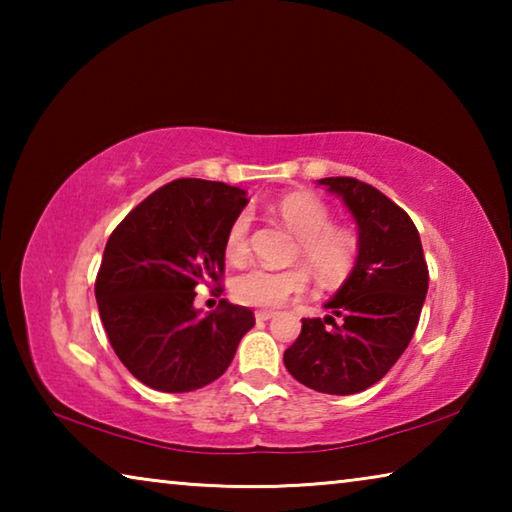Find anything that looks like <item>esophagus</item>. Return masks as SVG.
<instances>
[{"label":"esophagus","mask_w":512,"mask_h":512,"mask_svg":"<svg viewBox=\"0 0 512 512\" xmlns=\"http://www.w3.org/2000/svg\"><path fill=\"white\" fill-rule=\"evenodd\" d=\"M273 316H275V311H268V309L255 311V320H257V323H264V320H271Z\"/></svg>","instance_id":"esophagus-1"}]
</instances>
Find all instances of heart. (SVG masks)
Segmentation results:
<instances>
[{
    "label": "heart",
    "instance_id": "1",
    "mask_svg": "<svg viewBox=\"0 0 512 512\" xmlns=\"http://www.w3.org/2000/svg\"><path fill=\"white\" fill-rule=\"evenodd\" d=\"M277 214L298 237V255L320 282L336 284L352 271L359 253V239L352 230L332 223L327 205L311 194H289L277 203ZM250 214L241 212L225 235V257L241 262L248 255ZM305 268L253 266L232 280V296L237 302L259 309H277L307 289Z\"/></svg>",
    "mask_w": 512,
    "mask_h": 512
}]
</instances>
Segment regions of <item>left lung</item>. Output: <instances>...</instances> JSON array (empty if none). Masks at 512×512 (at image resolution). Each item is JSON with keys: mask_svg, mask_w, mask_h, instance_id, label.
Masks as SVG:
<instances>
[{"mask_svg": "<svg viewBox=\"0 0 512 512\" xmlns=\"http://www.w3.org/2000/svg\"><path fill=\"white\" fill-rule=\"evenodd\" d=\"M357 223L359 253L350 275L325 302V318H302L284 366L307 388L354 395L370 388L402 357L418 327L429 271L418 228L402 207L357 178H320ZM342 325L333 323V316ZM332 324V328H327Z\"/></svg>", "mask_w": 512, "mask_h": 512, "instance_id": "obj_1", "label": "left lung"}]
</instances>
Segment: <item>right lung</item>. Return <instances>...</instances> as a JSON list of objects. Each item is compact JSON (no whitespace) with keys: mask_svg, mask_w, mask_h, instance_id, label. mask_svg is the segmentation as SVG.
Instances as JSON below:
<instances>
[{"mask_svg":"<svg viewBox=\"0 0 512 512\" xmlns=\"http://www.w3.org/2000/svg\"><path fill=\"white\" fill-rule=\"evenodd\" d=\"M248 205L225 183L180 178L121 221L103 250L94 284L101 323L119 361L149 388L189 393L219 379L255 325L248 307L203 316L198 284L219 282L225 235Z\"/></svg>","mask_w":512,"mask_h":512,"instance_id":"right-lung-1","label":"right lung"}]
</instances>
